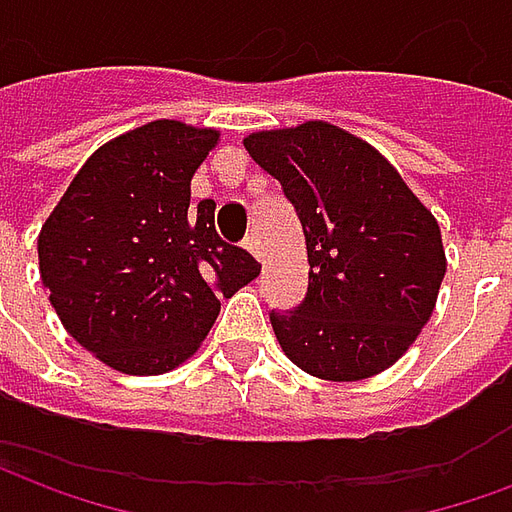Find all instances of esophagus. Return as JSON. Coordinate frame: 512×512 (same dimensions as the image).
Returning a JSON list of instances; mask_svg holds the SVG:
<instances>
[{
	"label": "esophagus",
	"instance_id": "1",
	"mask_svg": "<svg viewBox=\"0 0 512 512\" xmlns=\"http://www.w3.org/2000/svg\"><path fill=\"white\" fill-rule=\"evenodd\" d=\"M244 249H249V252H252V255L257 257V260H263V257H266V255H263V246H260V238H257L255 233L246 238Z\"/></svg>",
	"mask_w": 512,
	"mask_h": 512
}]
</instances>
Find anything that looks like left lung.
Returning <instances> with one entry per match:
<instances>
[{"instance_id":"obj_1","label":"left lung","mask_w":512,"mask_h":512,"mask_svg":"<svg viewBox=\"0 0 512 512\" xmlns=\"http://www.w3.org/2000/svg\"><path fill=\"white\" fill-rule=\"evenodd\" d=\"M296 208L310 285L271 326L296 367L362 381L395 365L436 307L447 271L439 222L365 139L310 120L244 139Z\"/></svg>"}]
</instances>
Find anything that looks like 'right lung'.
<instances>
[{"label":"right lung","mask_w":512,"mask_h":512,"mask_svg":"<svg viewBox=\"0 0 512 512\" xmlns=\"http://www.w3.org/2000/svg\"><path fill=\"white\" fill-rule=\"evenodd\" d=\"M219 131L153 120L84 161L38 235L40 279L76 343L128 376L186 362L219 315V296L260 274L224 244L216 202H191V178Z\"/></svg>","instance_id":"1"}]
</instances>
